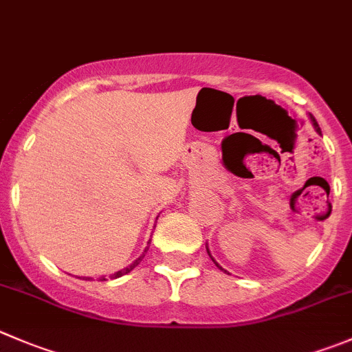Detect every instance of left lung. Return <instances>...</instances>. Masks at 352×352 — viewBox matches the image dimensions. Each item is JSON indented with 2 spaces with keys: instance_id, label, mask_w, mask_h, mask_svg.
I'll return each mask as SVG.
<instances>
[{
  "instance_id": "obj_1",
  "label": "left lung",
  "mask_w": 352,
  "mask_h": 352,
  "mask_svg": "<svg viewBox=\"0 0 352 352\" xmlns=\"http://www.w3.org/2000/svg\"><path fill=\"white\" fill-rule=\"evenodd\" d=\"M313 125H315V127H318V124H316V122H315V118H313ZM208 254H210V251H208ZM210 256H211V254H210ZM211 259H213V258H211ZM213 261H214V259H213ZM214 265H217V267L220 268V270H223V268H221L217 261H214Z\"/></svg>"
}]
</instances>
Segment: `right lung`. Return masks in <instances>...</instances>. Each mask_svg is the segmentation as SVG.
Here are the masks:
<instances>
[{"label":"right lung","instance_id":"obj_1","mask_svg":"<svg viewBox=\"0 0 352 352\" xmlns=\"http://www.w3.org/2000/svg\"><path fill=\"white\" fill-rule=\"evenodd\" d=\"M149 242H151V241H149ZM148 249H149V248H146V249H144V252H142V254H141V256H139V258H138V259H135V261H134V263H132V265H129V267H127V268H124V270L117 272V274L110 275V277H108V278H118V277H122V275H127V274H131V272H132V270H134V268H135V267H138L139 263H141V261H142V258H144V254H146V252H148ZM84 280H91V277H85V278H84ZM100 280H101V282H103V280H107V277H104V275H103V277H100Z\"/></svg>","mask_w":352,"mask_h":352}]
</instances>
